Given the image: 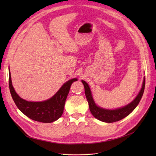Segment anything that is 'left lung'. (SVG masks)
<instances>
[{"label": "left lung", "mask_w": 156, "mask_h": 156, "mask_svg": "<svg viewBox=\"0 0 156 156\" xmlns=\"http://www.w3.org/2000/svg\"><path fill=\"white\" fill-rule=\"evenodd\" d=\"M82 83L84 87V92H85L86 98L88 102L90 111L92 115L99 120L107 122V123H112V122L119 121L127 116H128L138 105L141 98H142L144 90L145 77L144 78L142 88H141L138 95L135 98V100L129 103L128 105L114 110L105 109V108L98 107L94 101L91 90L90 89L88 84L83 80Z\"/></svg>", "instance_id": "8db88e82"}]
</instances>
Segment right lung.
Instances as JSON below:
<instances>
[{"label": "right lung", "instance_id": "obj_1", "mask_svg": "<svg viewBox=\"0 0 156 156\" xmlns=\"http://www.w3.org/2000/svg\"><path fill=\"white\" fill-rule=\"evenodd\" d=\"M77 81L74 78L65 83L59 90L48 100L40 102L28 101L21 98L14 90L9 69V88L16 106L29 119L43 123H51L62 116L68 94L72 84Z\"/></svg>", "mask_w": 156, "mask_h": 156}]
</instances>
